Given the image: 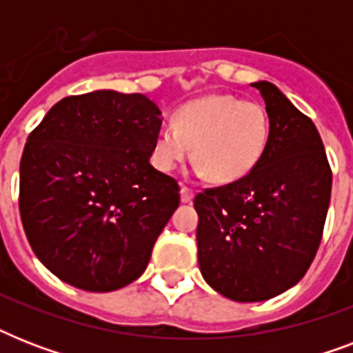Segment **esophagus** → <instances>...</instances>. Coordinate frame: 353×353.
<instances>
[{"mask_svg": "<svg viewBox=\"0 0 353 353\" xmlns=\"http://www.w3.org/2000/svg\"><path fill=\"white\" fill-rule=\"evenodd\" d=\"M192 198H194L192 188H188V187H185V185H183V187H181V201H183V203H190V201H192Z\"/></svg>", "mask_w": 353, "mask_h": 353, "instance_id": "34e87169", "label": "esophagus"}]
</instances>
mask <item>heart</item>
Instances as JSON below:
<instances>
[{
    "instance_id": "1",
    "label": "heart",
    "mask_w": 353,
    "mask_h": 353,
    "mask_svg": "<svg viewBox=\"0 0 353 353\" xmlns=\"http://www.w3.org/2000/svg\"><path fill=\"white\" fill-rule=\"evenodd\" d=\"M269 141V115L258 102L232 95H207L183 104L154 141L155 168L172 172L192 154L196 172L218 185L247 177L262 161Z\"/></svg>"
}]
</instances>
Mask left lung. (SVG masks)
I'll return each mask as SVG.
<instances>
[{
	"label": "left lung",
	"mask_w": 353,
	"mask_h": 353,
	"mask_svg": "<svg viewBox=\"0 0 353 353\" xmlns=\"http://www.w3.org/2000/svg\"><path fill=\"white\" fill-rule=\"evenodd\" d=\"M252 85L269 115L262 161L240 181L194 198L201 274L238 302L273 299L306 274L332 194V168L312 119L271 82Z\"/></svg>",
	"instance_id": "8db88e82"
}]
</instances>
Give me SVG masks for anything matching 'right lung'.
<instances>
[{
	"label": "right lung",
	"mask_w": 353,
	"mask_h": 353,
	"mask_svg": "<svg viewBox=\"0 0 353 353\" xmlns=\"http://www.w3.org/2000/svg\"><path fill=\"white\" fill-rule=\"evenodd\" d=\"M161 112L141 93L65 97L30 132L19 163V216L52 274L106 293L144 273L179 207V185L150 165Z\"/></svg>",
	"instance_id": "1"
}]
</instances>
